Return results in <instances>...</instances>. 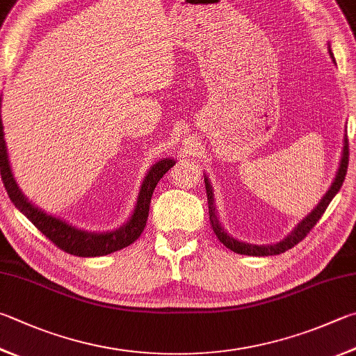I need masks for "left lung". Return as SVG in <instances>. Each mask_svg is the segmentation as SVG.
Segmentation results:
<instances>
[{"label":"left lung","mask_w":356,"mask_h":356,"mask_svg":"<svg viewBox=\"0 0 356 356\" xmlns=\"http://www.w3.org/2000/svg\"><path fill=\"white\" fill-rule=\"evenodd\" d=\"M328 53H330L332 59L334 60L330 47H328ZM347 166H348V140H347V137H344V147H342L339 170H338V172H336V177H334L330 188H328V191L325 193V196L321 199V202L314 207L313 211L309 213V215H307L299 224H297V227L293 232H291V234L286 238H283L280 243L268 244V245H257V244L238 241V240H235L234 236H230L227 232L224 230V227L221 225V222H219V219L216 216V211H215V204H213V200H215V199H213L211 185L209 182V179L204 177L205 190H207V199H209L210 224L213 227V232H215L218 240L221 241L225 245V248L236 252V254L252 255V257H268V255L283 254V252H286L288 249L294 248L296 244H299L303 240V238H305L309 234V230L314 227L316 222H318L319 219L322 218V215H324L328 204L332 202V199L336 196V193L341 190L342 182H344L346 174H347Z\"/></svg>","instance_id":"left-lung-1"}]
</instances>
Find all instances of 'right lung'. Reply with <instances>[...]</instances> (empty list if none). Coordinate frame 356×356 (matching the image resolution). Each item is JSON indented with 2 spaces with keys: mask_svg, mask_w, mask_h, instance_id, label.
<instances>
[{
  "mask_svg": "<svg viewBox=\"0 0 356 356\" xmlns=\"http://www.w3.org/2000/svg\"><path fill=\"white\" fill-rule=\"evenodd\" d=\"M174 163L176 161L172 159H163L151 166L143 184H141L137 205H135L132 216L120 229L113 232H104V234L79 230L67 224L65 221H62V219L47 215L40 209H37L23 195L22 190L18 188L9 165L8 147H6L1 121V179L10 200L48 240L53 241L63 252L76 257L107 255L112 254V252L121 250L122 248H127L129 244L138 240L141 232L145 230L147 216H149V204L154 188L157 186L159 180L163 177V174L168 172L171 166H174Z\"/></svg>",
  "mask_w": 356,
  "mask_h": 356,
  "instance_id": "1",
  "label": "right lung"
}]
</instances>
